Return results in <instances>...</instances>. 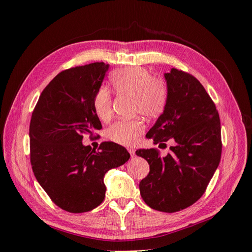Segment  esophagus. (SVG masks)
Returning <instances> with one entry per match:
<instances>
[{"mask_svg": "<svg viewBox=\"0 0 252 252\" xmlns=\"http://www.w3.org/2000/svg\"><path fill=\"white\" fill-rule=\"evenodd\" d=\"M128 152H129V154H130L131 158L135 157V150L133 148H128Z\"/></svg>", "mask_w": 252, "mask_h": 252, "instance_id": "34e87169", "label": "esophagus"}]
</instances>
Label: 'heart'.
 Masks as SVG:
<instances>
[{"instance_id": "heart-1", "label": "heart", "mask_w": 252, "mask_h": 252, "mask_svg": "<svg viewBox=\"0 0 252 252\" xmlns=\"http://www.w3.org/2000/svg\"><path fill=\"white\" fill-rule=\"evenodd\" d=\"M110 83L117 94L132 96L134 113L155 118L161 113L167 102V85L162 78L151 77V72L143 67H126L110 75ZM93 106L96 117L108 121L112 117V95L106 87L98 88ZM145 124L142 119L118 120L108 128L109 138L120 145L132 146L143 133Z\"/></svg>"}]
</instances>
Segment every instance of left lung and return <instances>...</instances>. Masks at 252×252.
Here are the masks:
<instances>
[{"mask_svg": "<svg viewBox=\"0 0 252 252\" xmlns=\"http://www.w3.org/2000/svg\"><path fill=\"white\" fill-rule=\"evenodd\" d=\"M165 79V109L146 136L154 144L166 146L165 142L172 141L173 145L164 158L157 148L135 154L150 169L140 182L144 202L152 209L177 212L200 199L218 168L220 122L215 103L192 74L171 68Z\"/></svg>", "mask_w": 252, "mask_h": 252, "instance_id": "obj_1", "label": "left lung"}]
</instances>
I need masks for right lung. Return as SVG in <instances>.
Instances as JSON below:
<instances>
[{"instance_id":"add662e5","label":"right lung","mask_w":252,"mask_h":252,"mask_svg":"<svg viewBox=\"0 0 252 252\" xmlns=\"http://www.w3.org/2000/svg\"><path fill=\"white\" fill-rule=\"evenodd\" d=\"M109 68L103 62L61 71L44 88L29 126L30 164L51 201L71 213L93 210L106 192L104 175L130 155L113 142L97 151L84 146L83 134L102 129L93 100Z\"/></svg>"}]
</instances>
